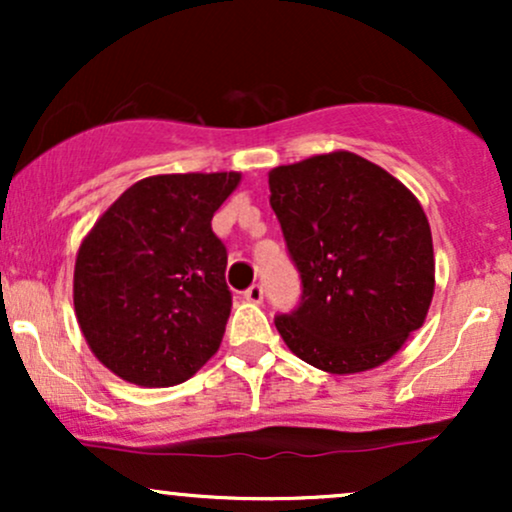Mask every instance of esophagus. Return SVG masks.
I'll return each mask as SVG.
<instances>
[{
	"instance_id": "1",
	"label": "esophagus",
	"mask_w": 512,
	"mask_h": 512,
	"mask_svg": "<svg viewBox=\"0 0 512 512\" xmlns=\"http://www.w3.org/2000/svg\"><path fill=\"white\" fill-rule=\"evenodd\" d=\"M243 296H245V301H250V303H262L264 291H262V286H260V284H252L250 289L243 293Z\"/></svg>"
}]
</instances>
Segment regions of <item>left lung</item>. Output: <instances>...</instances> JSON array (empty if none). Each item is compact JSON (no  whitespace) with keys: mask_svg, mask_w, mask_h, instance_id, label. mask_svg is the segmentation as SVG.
<instances>
[{"mask_svg":"<svg viewBox=\"0 0 512 512\" xmlns=\"http://www.w3.org/2000/svg\"><path fill=\"white\" fill-rule=\"evenodd\" d=\"M269 192L303 281L301 308L274 320L281 339L332 375L383 366L424 325L436 291L419 199L342 149L272 168Z\"/></svg>","mask_w":512,"mask_h":512,"instance_id":"left-lung-1","label":"left lung"}]
</instances>
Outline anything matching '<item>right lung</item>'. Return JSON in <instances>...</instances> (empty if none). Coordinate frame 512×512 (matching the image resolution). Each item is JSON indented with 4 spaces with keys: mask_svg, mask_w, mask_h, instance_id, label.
<instances>
[{
    "mask_svg": "<svg viewBox=\"0 0 512 512\" xmlns=\"http://www.w3.org/2000/svg\"><path fill=\"white\" fill-rule=\"evenodd\" d=\"M240 178L236 170L151 175L127 187L81 240L76 322L117 378L173 387L219 351L233 303L211 219Z\"/></svg>",
    "mask_w": 512,
    "mask_h": 512,
    "instance_id": "1",
    "label": "right lung"
}]
</instances>
